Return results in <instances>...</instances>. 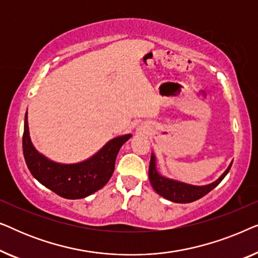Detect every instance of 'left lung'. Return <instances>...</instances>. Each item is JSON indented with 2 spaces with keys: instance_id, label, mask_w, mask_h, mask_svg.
I'll return each instance as SVG.
<instances>
[{
  "instance_id": "8db88e82",
  "label": "left lung",
  "mask_w": 258,
  "mask_h": 258,
  "mask_svg": "<svg viewBox=\"0 0 258 258\" xmlns=\"http://www.w3.org/2000/svg\"><path fill=\"white\" fill-rule=\"evenodd\" d=\"M231 164L232 162L229 164V167L225 169V171L216 179V181L211 182L209 184L206 185H194L162 175L157 169L156 156H155L154 153H151L149 165V179L155 191H156L160 196L164 197L165 200H169L175 203H190L196 200H200L201 197L207 195V194L211 191L214 188H216V186L222 182V179L227 176L231 168Z\"/></svg>"
}]
</instances>
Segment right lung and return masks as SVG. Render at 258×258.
Here are the masks:
<instances>
[{
	"label": "right lung",
	"mask_w": 258,
	"mask_h": 258,
	"mask_svg": "<svg viewBox=\"0 0 258 258\" xmlns=\"http://www.w3.org/2000/svg\"><path fill=\"white\" fill-rule=\"evenodd\" d=\"M133 135L117 136L97 153L77 163H58L38 153L30 139L28 111L24 116L23 155L31 175L51 191L68 200H80L103 188L115 169L119 149Z\"/></svg>",
	"instance_id": "obj_1"
}]
</instances>
